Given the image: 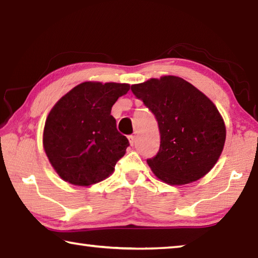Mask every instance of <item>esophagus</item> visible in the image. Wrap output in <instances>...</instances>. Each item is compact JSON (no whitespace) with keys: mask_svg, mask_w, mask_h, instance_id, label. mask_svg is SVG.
Here are the masks:
<instances>
[{"mask_svg":"<svg viewBox=\"0 0 258 258\" xmlns=\"http://www.w3.org/2000/svg\"><path fill=\"white\" fill-rule=\"evenodd\" d=\"M128 140H130L131 146H133L134 143H135V135H130V137H128Z\"/></svg>","mask_w":258,"mask_h":258,"instance_id":"esophagus-1","label":"esophagus"}]
</instances>
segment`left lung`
<instances>
[{"mask_svg":"<svg viewBox=\"0 0 258 258\" xmlns=\"http://www.w3.org/2000/svg\"><path fill=\"white\" fill-rule=\"evenodd\" d=\"M131 90L158 121L159 151L147 159L155 175L172 185L206 175L220 158L226 135L215 104L176 76L151 78Z\"/></svg>","mask_w":258,"mask_h":258,"instance_id":"1","label":"left lung"}]
</instances>
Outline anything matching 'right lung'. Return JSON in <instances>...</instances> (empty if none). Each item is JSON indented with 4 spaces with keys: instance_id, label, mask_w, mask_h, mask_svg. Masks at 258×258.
I'll return each instance as SVG.
<instances>
[{
    "instance_id": "1",
    "label": "right lung",
    "mask_w": 258,
    "mask_h": 258,
    "mask_svg": "<svg viewBox=\"0 0 258 258\" xmlns=\"http://www.w3.org/2000/svg\"><path fill=\"white\" fill-rule=\"evenodd\" d=\"M128 84L84 82L63 95L47 116L43 146L59 176L74 185L104 180L130 142L116 127L111 108Z\"/></svg>"
}]
</instances>
